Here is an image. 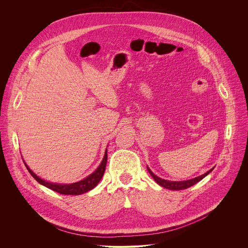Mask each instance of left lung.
<instances>
[{"mask_svg":"<svg viewBox=\"0 0 248 248\" xmlns=\"http://www.w3.org/2000/svg\"><path fill=\"white\" fill-rule=\"evenodd\" d=\"M214 170L211 169L210 171H208L207 173H205L204 175L202 176H199L197 178H194V179H191V180H188V181H183V182H171V181H167V180H163V179H160L159 177L155 176L148 167V171L149 173L151 174V176L154 178V180L159 185L161 186L162 187L164 188H167V189H171V190H182V189H186L192 186H194L195 184H197L198 182H200L201 180H203L208 174H210L212 171Z\"/></svg>","mask_w":248,"mask_h":248,"instance_id":"left-lung-1","label":"left lung"}]
</instances>
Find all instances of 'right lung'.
Listing matches in <instances>:
<instances>
[{
    "label": "right lung",
    "mask_w": 248,
    "mask_h": 248,
    "mask_svg": "<svg viewBox=\"0 0 248 248\" xmlns=\"http://www.w3.org/2000/svg\"><path fill=\"white\" fill-rule=\"evenodd\" d=\"M106 162H107V150L105 151V155H104V157H103L100 165L98 166V168L93 174H91L89 177H87L86 179H84V180H82L78 183H74V184H70V185L52 184V183L45 182L42 179H40L39 177H37L26 164H25V166L27 167L30 174L33 177V179L37 183H39L40 185L46 186L47 188H50L53 191H56L60 194L80 195V194H83L85 192L90 191L91 189H93L94 186H97V184L100 182V180H101V178L104 174L105 167H106Z\"/></svg>",
    "instance_id": "1"
}]
</instances>
